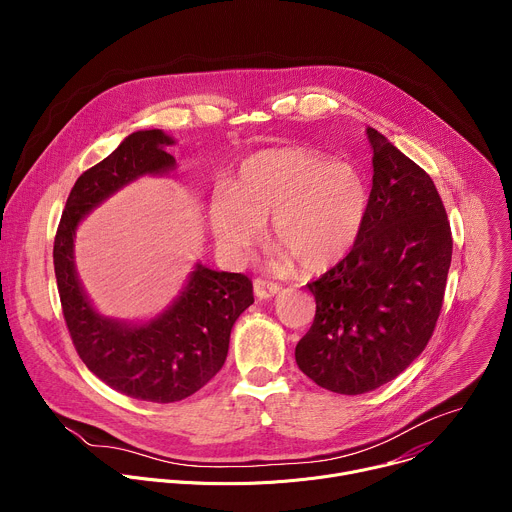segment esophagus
<instances>
[{"label": "esophagus", "mask_w": 512, "mask_h": 512, "mask_svg": "<svg viewBox=\"0 0 512 512\" xmlns=\"http://www.w3.org/2000/svg\"><path fill=\"white\" fill-rule=\"evenodd\" d=\"M253 291H255V296H257L259 300H269V298H273V296L279 294L281 287H279L277 283H273V281L255 279V281H253Z\"/></svg>", "instance_id": "34e87169"}]
</instances>
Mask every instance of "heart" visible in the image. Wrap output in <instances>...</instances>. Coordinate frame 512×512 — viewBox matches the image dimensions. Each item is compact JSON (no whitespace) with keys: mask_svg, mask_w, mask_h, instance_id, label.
Listing matches in <instances>:
<instances>
[{"mask_svg":"<svg viewBox=\"0 0 512 512\" xmlns=\"http://www.w3.org/2000/svg\"><path fill=\"white\" fill-rule=\"evenodd\" d=\"M369 186L356 166L306 148H269L245 158L208 200V225L229 263L261 243L263 225L283 257L314 273L338 263L360 235Z\"/></svg>","mask_w":512,"mask_h":512,"instance_id":"b5f03b06","label":"heart"}]
</instances>
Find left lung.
<instances>
[{
	"label": "left lung",
	"instance_id": "8db88e82",
	"mask_svg": "<svg viewBox=\"0 0 512 512\" xmlns=\"http://www.w3.org/2000/svg\"><path fill=\"white\" fill-rule=\"evenodd\" d=\"M369 210L350 253L306 287L312 328L296 346L300 371L340 395L369 393L425 350L440 318L452 231L429 174L377 129Z\"/></svg>",
	"mask_w": 512,
	"mask_h": 512
}]
</instances>
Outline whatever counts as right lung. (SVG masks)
<instances>
[{
  "instance_id": "add662e5",
  "label": "right lung",
  "mask_w": 512,
  "mask_h": 512,
  "mask_svg": "<svg viewBox=\"0 0 512 512\" xmlns=\"http://www.w3.org/2000/svg\"><path fill=\"white\" fill-rule=\"evenodd\" d=\"M174 139L162 129L135 131L72 186L54 237V273L64 322L87 369L111 389L141 401L174 403L194 395L223 369L231 330L253 304L243 273L196 265L178 300L156 320L131 326L99 316L75 271V231L97 204L143 174H164Z\"/></svg>"
}]
</instances>
